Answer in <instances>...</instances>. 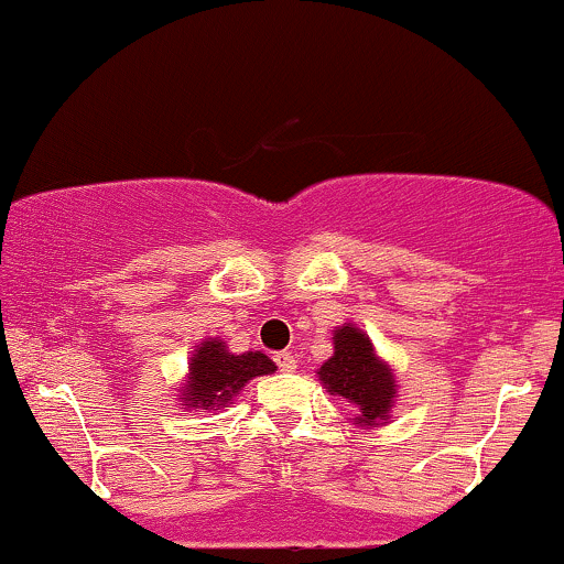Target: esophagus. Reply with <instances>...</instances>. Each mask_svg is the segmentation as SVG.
I'll use <instances>...</instances> for the list:
<instances>
[{"label": "esophagus", "instance_id": "esophagus-1", "mask_svg": "<svg viewBox=\"0 0 564 564\" xmlns=\"http://www.w3.org/2000/svg\"><path fill=\"white\" fill-rule=\"evenodd\" d=\"M274 361H276V367L282 369V372H295V367H297L295 356L290 354V350H280V354L274 356Z\"/></svg>", "mask_w": 564, "mask_h": 564}]
</instances>
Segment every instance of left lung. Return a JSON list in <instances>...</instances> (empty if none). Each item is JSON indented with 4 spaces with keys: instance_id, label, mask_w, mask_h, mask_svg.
<instances>
[{
    "instance_id": "left-lung-1",
    "label": "left lung",
    "mask_w": 564,
    "mask_h": 564,
    "mask_svg": "<svg viewBox=\"0 0 564 564\" xmlns=\"http://www.w3.org/2000/svg\"><path fill=\"white\" fill-rule=\"evenodd\" d=\"M333 348L335 354L316 369L322 386L354 409V425L361 430L386 425L399 399L390 364L377 354L369 335L350 322L333 329Z\"/></svg>"
}]
</instances>
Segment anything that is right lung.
I'll return each mask as SVG.
<instances>
[{
    "instance_id": "right-lung-1",
    "label": "right lung",
    "mask_w": 564,
    "mask_h": 564,
    "mask_svg": "<svg viewBox=\"0 0 564 564\" xmlns=\"http://www.w3.org/2000/svg\"><path fill=\"white\" fill-rule=\"evenodd\" d=\"M276 364L261 350L231 354L229 346L218 337H205L189 356V369L184 375L182 388L176 390L182 409H224L240 395L253 377L271 375Z\"/></svg>"
}]
</instances>
